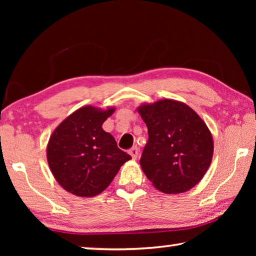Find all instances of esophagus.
Instances as JSON below:
<instances>
[{
    "label": "esophagus",
    "instance_id": "34e87169",
    "mask_svg": "<svg viewBox=\"0 0 256 256\" xmlns=\"http://www.w3.org/2000/svg\"><path fill=\"white\" fill-rule=\"evenodd\" d=\"M128 154L132 156L133 159H136L138 157V146H132V148L128 150Z\"/></svg>",
    "mask_w": 256,
    "mask_h": 256
}]
</instances>
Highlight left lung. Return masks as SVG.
<instances>
[{
    "instance_id": "left-lung-1",
    "label": "left lung",
    "mask_w": 256,
    "mask_h": 256,
    "mask_svg": "<svg viewBox=\"0 0 256 256\" xmlns=\"http://www.w3.org/2000/svg\"><path fill=\"white\" fill-rule=\"evenodd\" d=\"M148 128V142L140 164L157 190L183 193L204 176L214 154V140L206 123L183 102L164 99L138 107Z\"/></svg>"
}]
</instances>
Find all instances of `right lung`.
<instances>
[{"label": "right lung", "instance_id": "add662e5", "mask_svg": "<svg viewBox=\"0 0 256 256\" xmlns=\"http://www.w3.org/2000/svg\"><path fill=\"white\" fill-rule=\"evenodd\" d=\"M86 106L64 120L52 134L47 160L58 184L78 196H94L112 183L131 156L120 150L114 136L102 130L112 114Z\"/></svg>", "mask_w": 256, "mask_h": 256}]
</instances>
